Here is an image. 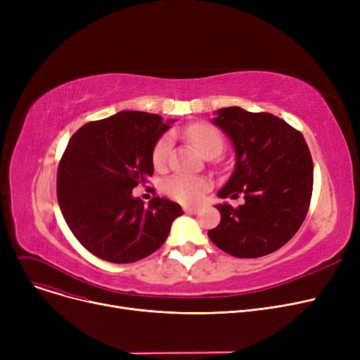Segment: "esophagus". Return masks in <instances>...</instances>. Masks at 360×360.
<instances>
[{
    "label": "esophagus",
    "mask_w": 360,
    "mask_h": 360,
    "mask_svg": "<svg viewBox=\"0 0 360 360\" xmlns=\"http://www.w3.org/2000/svg\"><path fill=\"white\" fill-rule=\"evenodd\" d=\"M184 212L188 214H197L200 212V207L197 205H184Z\"/></svg>",
    "instance_id": "34e87169"
}]
</instances>
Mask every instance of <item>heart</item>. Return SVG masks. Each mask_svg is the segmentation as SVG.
<instances>
[{"mask_svg":"<svg viewBox=\"0 0 360 360\" xmlns=\"http://www.w3.org/2000/svg\"><path fill=\"white\" fill-rule=\"evenodd\" d=\"M185 137L200 151L204 158H214L221 153L223 137L220 131L210 124L197 122L185 129ZM170 151V137H162L153 150V165L156 169H163L167 165ZM209 181L201 176L178 174L165 182L166 194L179 202H198L204 193L209 190Z\"/></svg>","mask_w":360,"mask_h":360,"instance_id":"b5f03b06","label":"heart"}]
</instances>
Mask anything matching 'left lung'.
Returning <instances> with one entry per match:
<instances>
[{"mask_svg": "<svg viewBox=\"0 0 360 360\" xmlns=\"http://www.w3.org/2000/svg\"><path fill=\"white\" fill-rule=\"evenodd\" d=\"M213 124L235 148V169L217 193L238 198V209L217 204L220 223L209 238L238 258H258L281 248L304 223L312 195L314 165L304 136L273 113L239 106L216 110Z\"/></svg>", "mask_w": 360, "mask_h": 360, "instance_id": "obj_1", "label": "left lung"}]
</instances>
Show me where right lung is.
<instances>
[{
    "label": "right lung",
    "mask_w": 360,
    "mask_h": 360,
    "mask_svg": "<svg viewBox=\"0 0 360 360\" xmlns=\"http://www.w3.org/2000/svg\"><path fill=\"white\" fill-rule=\"evenodd\" d=\"M174 121L122 110L84 124L70 139L58 166L56 195L72 235L109 262L128 264L158 251L181 205L155 197L148 205L132 188L153 175V150Z\"/></svg>",
    "instance_id": "right-lung-1"
}]
</instances>
